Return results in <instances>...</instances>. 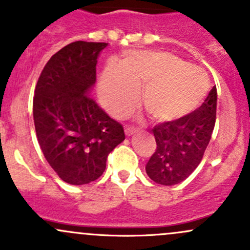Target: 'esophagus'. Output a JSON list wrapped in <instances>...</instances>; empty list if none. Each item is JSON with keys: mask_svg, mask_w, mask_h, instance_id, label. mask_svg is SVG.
<instances>
[{"mask_svg": "<svg viewBox=\"0 0 250 250\" xmlns=\"http://www.w3.org/2000/svg\"><path fill=\"white\" fill-rule=\"evenodd\" d=\"M138 132V129H136L135 127H132V125H127V127L125 128V133L127 136H132L133 134H135Z\"/></svg>", "mask_w": 250, "mask_h": 250, "instance_id": "esophagus-1", "label": "esophagus"}]
</instances>
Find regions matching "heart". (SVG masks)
I'll use <instances>...</instances> for the list:
<instances>
[{
    "mask_svg": "<svg viewBox=\"0 0 250 250\" xmlns=\"http://www.w3.org/2000/svg\"><path fill=\"white\" fill-rule=\"evenodd\" d=\"M139 87H144V105L152 120L172 123L201 106L208 80L169 52H138L121 64H107L99 81V99L112 115L125 114L138 103Z\"/></svg>",
    "mask_w": 250,
    "mask_h": 250,
    "instance_id": "obj_1",
    "label": "heart"
}]
</instances>
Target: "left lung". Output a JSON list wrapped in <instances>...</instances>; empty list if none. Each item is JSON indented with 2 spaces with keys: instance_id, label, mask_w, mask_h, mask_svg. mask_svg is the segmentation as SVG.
<instances>
[{
  "instance_id": "obj_1",
  "label": "left lung",
  "mask_w": 250,
  "mask_h": 250,
  "mask_svg": "<svg viewBox=\"0 0 250 250\" xmlns=\"http://www.w3.org/2000/svg\"><path fill=\"white\" fill-rule=\"evenodd\" d=\"M217 88H212L205 103L183 120L160 123L152 129L156 152L146 164V173L158 185L182 182L200 164L215 125Z\"/></svg>"
}]
</instances>
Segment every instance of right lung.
<instances>
[{
    "instance_id": "obj_1",
    "label": "right lung",
    "mask_w": 250,
    "mask_h": 250,
    "mask_svg": "<svg viewBox=\"0 0 250 250\" xmlns=\"http://www.w3.org/2000/svg\"><path fill=\"white\" fill-rule=\"evenodd\" d=\"M106 43L74 42L44 67L33 98L39 146L62 181L81 186L103 175L106 158L125 140L123 127L91 99L97 59Z\"/></svg>"
}]
</instances>
